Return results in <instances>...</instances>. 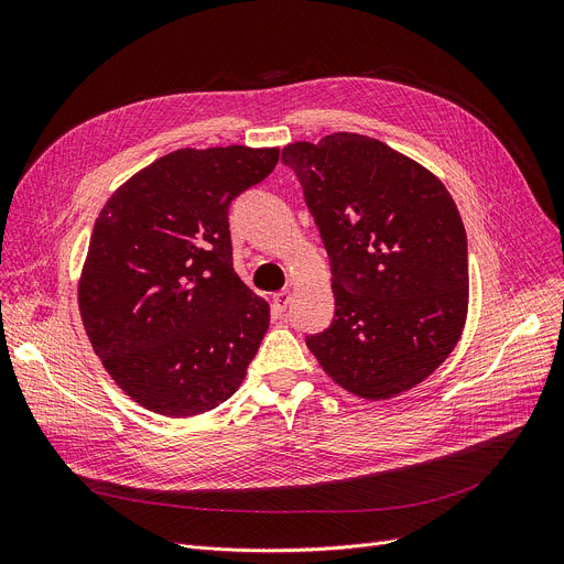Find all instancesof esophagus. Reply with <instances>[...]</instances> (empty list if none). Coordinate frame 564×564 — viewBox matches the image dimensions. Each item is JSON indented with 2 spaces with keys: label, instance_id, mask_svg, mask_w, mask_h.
Masks as SVG:
<instances>
[{
  "label": "esophagus",
  "instance_id": "1",
  "mask_svg": "<svg viewBox=\"0 0 564 564\" xmlns=\"http://www.w3.org/2000/svg\"><path fill=\"white\" fill-rule=\"evenodd\" d=\"M290 300H292V292L290 290H281V292L274 294V297H272V311H274L276 317H281L285 313Z\"/></svg>",
  "mask_w": 564,
  "mask_h": 564
}]
</instances>
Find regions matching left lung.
<instances>
[{
	"label": "left lung",
	"mask_w": 564,
	"mask_h": 564,
	"mask_svg": "<svg viewBox=\"0 0 564 564\" xmlns=\"http://www.w3.org/2000/svg\"><path fill=\"white\" fill-rule=\"evenodd\" d=\"M332 258L336 317L308 336L338 387L389 400L425 381L462 338L466 230L438 177L379 139L334 132L283 148Z\"/></svg>",
	"instance_id": "1"
}]
</instances>
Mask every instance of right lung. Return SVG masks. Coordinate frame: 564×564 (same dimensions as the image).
Wrapping results in <instances>:
<instances>
[{"label": "right lung", "mask_w": 564, "mask_h": 564, "mask_svg": "<svg viewBox=\"0 0 564 564\" xmlns=\"http://www.w3.org/2000/svg\"><path fill=\"white\" fill-rule=\"evenodd\" d=\"M276 162L279 148H181L100 210L79 315L109 377L143 409L192 419L245 381L270 306L232 270L228 205Z\"/></svg>", "instance_id": "obj_1"}]
</instances>
